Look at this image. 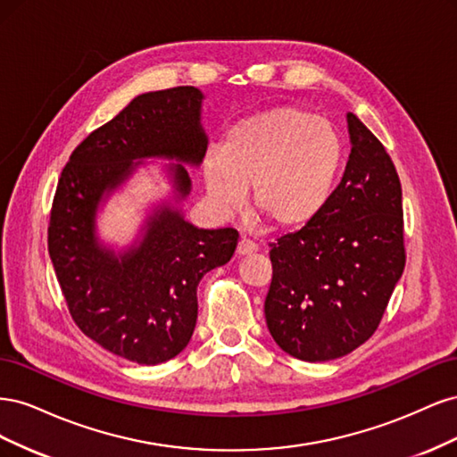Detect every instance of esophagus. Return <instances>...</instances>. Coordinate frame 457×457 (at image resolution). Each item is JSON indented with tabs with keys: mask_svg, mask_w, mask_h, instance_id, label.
<instances>
[{
	"mask_svg": "<svg viewBox=\"0 0 457 457\" xmlns=\"http://www.w3.org/2000/svg\"><path fill=\"white\" fill-rule=\"evenodd\" d=\"M255 252H257V244L255 242L247 240V238H242L238 242V247H237V253L238 255H250V253H255Z\"/></svg>",
	"mask_w": 457,
	"mask_h": 457,
	"instance_id": "1",
	"label": "esophagus"
}]
</instances>
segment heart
Here are the masks:
<instances>
[{
	"mask_svg": "<svg viewBox=\"0 0 457 457\" xmlns=\"http://www.w3.org/2000/svg\"><path fill=\"white\" fill-rule=\"evenodd\" d=\"M345 141L334 123L301 106H276L230 126L204 160V187L219 213L252 212L272 230H297L322 215L337 188Z\"/></svg>",
	"mask_w": 457,
	"mask_h": 457,
	"instance_id": "1",
	"label": "heart"
}]
</instances>
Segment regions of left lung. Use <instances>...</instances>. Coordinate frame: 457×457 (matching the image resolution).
<instances>
[{
	"label": "left lung",
	"mask_w": 457,
	"mask_h": 457,
	"mask_svg": "<svg viewBox=\"0 0 457 457\" xmlns=\"http://www.w3.org/2000/svg\"><path fill=\"white\" fill-rule=\"evenodd\" d=\"M351 154L322 215L270 244L265 318L305 362L353 353L378 329L406 265L403 188L391 156L347 114Z\"/></svg>",
	"instance_id": "1"
}]
</instances>
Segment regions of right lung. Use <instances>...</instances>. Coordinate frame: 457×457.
I'll use <instances>...</instances> for the list:
<instances>
[{"label": "right lung", "instance_id": "obj_1", "mask_svg": "<svg viewBox=\"0 0 457 457\" xmlns=\"http://www.w3.org/2000/svg\"><path fill=\"white\" fill-rule=\"evenodd\" d=\"M204 95L192 86L143 93L72 152L49 220V257L74 322L108 353L154 366L181 353L196 326V287L230 261L234 228H198L165 202L141 237L116 252L96 234L99 207L148 158H163L175 204L190 195L185 165L202 163Z\"/></svg>", "mask_w": 457, "mask_h": 457}]
</instances>
